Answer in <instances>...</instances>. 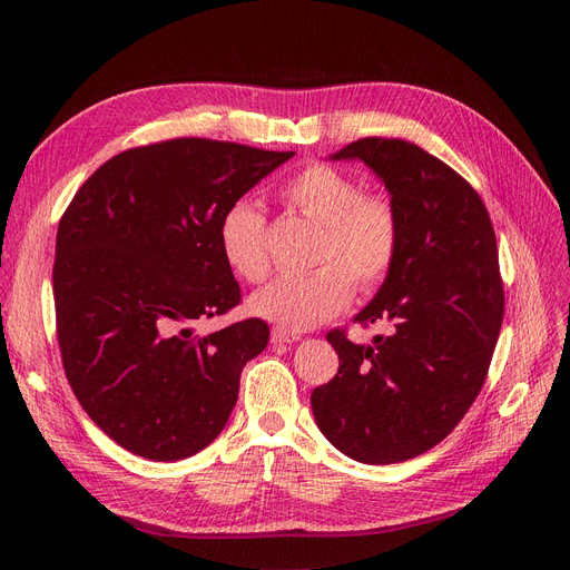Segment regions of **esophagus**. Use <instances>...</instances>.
I'll return each instance as SVG.
<instances>
[{"label": "esophagus", "instance_id": "34e87169", "mask_svg": "<svg viewBox=\"0 0 570 570\" xmlns=\"http://www.w3.org/2000/svg\"><path fill=\"white\" fill-rule=\"evenodd\" d=\"M299 340H302V335L283 331V327H273V333H271L273 344H292V342H299Z\"/></svg>", "mask_w": 570, "mask_h": 570}]
</instances>
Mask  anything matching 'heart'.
I'll return each mask as SVG.
<instances>
[{
    "label": "heart",
    "mask_w": 570,
    "mask_h": 570,
    "mask_svg": "<svg viewBox=\"0 0 570 570\" xmlns=\"http://www.w3.org/2000/svg\"><path fill=\"white\" fill-rule=\"evenodd\" d=\"M283 202L323 226L318 271L302 278H278L254 292L252 314L283 331L304 333L331 321L352 302L354 283L373 289L385 281L400 247V220L383 197L364 195L352 176L327 164H312L283 187ZM226 264L249 283L268 275L266 216L249 199L230 204L218 226Z\"/></svg>",
    "instance_id": "1"
}]
</instances>
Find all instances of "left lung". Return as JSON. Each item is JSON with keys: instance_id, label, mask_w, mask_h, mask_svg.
<instances>
[{"instance_id": "1", "label": "left lung", "mask_w": 570, "mask_h": 570, "mask_svg": "<svg viewBox=\"0 0 570 570\" xmlns=\"http://www.w3.org/2000/svg\"><path fill=\"white\" fill-rule=\"evenodd\" d=\"M331 159L364 161L383 180L400 247L354 316L392 333L373 347L327 333L340 368L312 392L314 419L344 456L406 461L450 435L485 383L504 318L494 228L475 189L416 145L364 137Z\"/></svg>"}]
</instances>
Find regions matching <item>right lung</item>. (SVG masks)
<instances>
[{
  "mask_svg": "<svg viewBox=\"0 0 570 570\" xmlns=\"http://www.w3.org/2000/svg\"><path fill=\"white\" fill-rule=\"evenodd\" d=\"M292 157L178 137L120 151L68 204L51 275L63 371L124 450L180 461L226 428L268 325L247 318L197 335L193 323L239 304L220 218Z\"/></svg>",
  "mask_w": 570,
  "mask_h": 570,
  "instance_id": "right-lung-1",
  "label": "right lung"
}]
</instances>
